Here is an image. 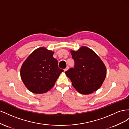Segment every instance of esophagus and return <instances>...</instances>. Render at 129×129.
Instances as JSON below:
<instances>
[{
  "label": "esophagus",
  "mask_w": 129,
  "mask_h": 129,
  "mask_svg": "<svg viewBox=\"0 0 129 129\" xmlns=\"http://www.w3.org/2000/svg\"><path fill=\"white\" fill-rule=\"evenodd\" d=\"M68 69H69V67H68V66H67V67H66V68L64 69V72H66L67 71H68Z\"/></svg>",
  "instance_id": "esophagus-1"
}]
</instances>
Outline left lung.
<instances>
[{"label": "left lung", "instance_id": "1", "mask_svg": "<svg viewBox=\"0 0 129 129\" xmlns=\"http://www.w3.org/2000/svg\"><path fill=\"white\" fill-rule=\"evenodd\" d=\"M75 62L74 68L66 72L73 86L80 93L88 95L98 90L107 75L105 64L92 49L82 46L77 51L71 50Z\"/></svg>", "mask_w": 129, "mask_h": 129}]
</instances>
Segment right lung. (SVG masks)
Wrapping results in <instances>:
<instances>
[{"label": "right lung", "instance_id": "1", "mask_svg": "<svg viewBox=\"0 0 129 129\" xmlns=\"http://www.w3.org/2000/svg\"><path fill=\"white\" fill-rule=\"evenodd\" d=\"M54 52L40 47L31 53L20 69V76L28 90L34 93H46L55 83L63 69L53 57Z\"/></svg>", "mask_w": 129, "mask_h": 129}]
</instances>
